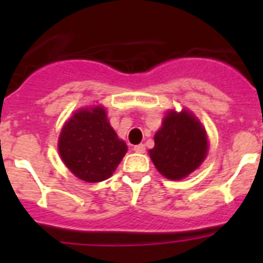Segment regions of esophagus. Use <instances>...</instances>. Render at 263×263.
Returning <instances> with one entry per match:
<instances>
[{
	"mask_svg": "<svg viewBox=\"0 0 263 263\" xmlns=\"http://www.w3.org/2000/svg\"><path fill=\"white\" fill-rule=\"evenodd\" d=\"M134 152L139 153V154H143V153L146 152L145 145H142V143H139V145H136V146H134Z\"/></svg>",
	"mask_w": 263,
	"mask_h": 263,
	"instance_id": "obj_1",
	"label": "esophagus"
}]
</instances>
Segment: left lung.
Here are the masks:
<instances>
[{
    "label": "left lung",
    "mask_w": 263,
    "mask_h": 263,
    "mask_svg": "<svg viewBox=\"0 0 263 263\" xmlns=\"http://www.w3.org/2000/svg\"><path fill=\"white\" fill-rule=\"evenodd\" d=\"M148 150L153 163L164 178L180 180L197 168L208 153L205 129L191 111H167Z\"/></svg>",
    "instance_id": "8db88e82"
}]
</instances>
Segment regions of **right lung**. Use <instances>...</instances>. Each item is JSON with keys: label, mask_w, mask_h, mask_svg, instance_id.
<instances>
[{"label": "right lung", "mask_w": 263, "mask_h": 263, "mask_svg": "<svg viewBox=\"0 0 263 263\" xmlns=\"http://www.w3.org/2000/svg\"><path fill=\"white\" fill-rule=\"evenodd\" d=\"M58 148L69 171L88 183L110 178L127 152L100 105L73 113L60 132Z\"/></svg>", "instance_id": "right-lung-1"}]
</instances>
